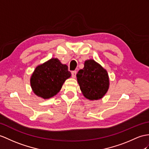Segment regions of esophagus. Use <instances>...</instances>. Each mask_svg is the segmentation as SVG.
<instances>
[{"label": "esophagus", "instance_id": "34e87169", "mask_svg": "<svg viewBox=\"0 0 149 149\" xmlns=\"http://www.w3.org/2000/svg\"><path fill=\"white\" fill-rule=\"evenodd\" d=\"M77 71H72V72H71L72 77L73 78H76V76H77Z\"/></svg>", "mask_w": 149, "mask_h": 149}]
</instances>
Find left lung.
Returning <instances> with one entry per match:
<instances>
[{"instance_id": "left-lung-1", "label": "left lung", "mask_w": 149, "mask_h": 149, "mask_svg": "<svg viewBox=\"0 0 149 149\" xmlns=\"http://www.w3.org/2000/svg\"><path fill=\"white\" fill-rule=\"evenodd\" d=\"M77 77L83 96L90 100L102 99L109 88L107 70L93 59L85 61L84 68L79 70Z\"/></svg>"}]
</instances>
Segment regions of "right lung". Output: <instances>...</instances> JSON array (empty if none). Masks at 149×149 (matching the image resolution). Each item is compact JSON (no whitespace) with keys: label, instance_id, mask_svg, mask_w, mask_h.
Masks as SVG:
<instances>
[{"label":"right lung","instance_id":"right-lung-1","mask_svg":"<svg viewBox=\"0 0 149 149\" xmlns=\"http://www.w3.org/2000/svg\"><path fill=\"white\" fill-rule=\"evenodd\" d=\"M71 74L66 64L52 58L35 68L30 78L33 92L39 97L49 99L57 95Z\"/></svg>","mask_w":149,"mask_h":149}]
</instances>
